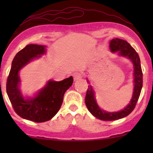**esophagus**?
Returning a JSON list of instances; mask_svg holds the SVG:
<instances>
[{
    "label": "esophagus",
    "instance_id": "esophagus-1",
    "mask_svg": "<svg viewBox=\"0 0 153 153\" xmlns=\"http://www.w3.org/2000/svg\"><path fill=\"white\" fill-rule=\"evenodd\" d=\"M82 78V75L81 73H75L73 74V78H74V80H80V78Z\"/></svg>",
    "mask_w": 153,
    "mask_h": 153
}]
</instances>
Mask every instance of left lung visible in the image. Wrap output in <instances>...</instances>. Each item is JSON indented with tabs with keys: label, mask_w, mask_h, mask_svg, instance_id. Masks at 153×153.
I'll list each match as a JSON object with an SVG mask.
<instances>
[{
	"label": "left lung",
	"mask_w": 153,
	"mask_h": 153,
	"mask_svg": "<svg viewBox=\"0 0 153 153\" xmlns=\"http://www.w3.org/2000/svg\"><path fill=\"white\" fill-rule=\"evenodd\" d=\"M110 49L113 52L118 51L119 55L127 57L131 59L134 65V88L133 96L130 102L124 109L117 112H106L99 108L96 103L94 91L91 85H88L85 96V102L88 109L96 118L103 121H114L127 117L134 110L136 106L142 88H143V71H142L140 59L137 52L125 40L121 39H113L110 42ZM88 83H90L88 80Z\"/></svg>",
	"instance_id": "left-lung-1"
}]
</instances>
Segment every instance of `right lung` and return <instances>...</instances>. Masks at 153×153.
<instances>
[{"label": "right lung", "mask_w": 153, "mask_h": 153, "mask_svg": "<svg viewBox=\"0 0 153 153\" xmlns=\"http://www.w3.org/2000/svg\"><path fill=\"white\" fill-rule=\"evenodd\" d=\"M45 46L26 45L16 54L6 82V92L15 112L23 119L34 122L50 120L60 108L65 91L73 82L72 76L62 81L50 80L34 98L24 99L19 90V72L32 59L45 53Z\"/></svg>", "instance_id": "add662e5"}]
</instances>
